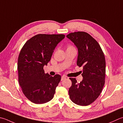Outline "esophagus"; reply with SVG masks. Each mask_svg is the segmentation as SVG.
<instances>
[{
	"mask_svg": "<svg viewBox=\"0 0 123 123\" xmlns=\"http://www.w3.org/2000/svg\"><path fill=\"white\" fill-rule=\"evenodd\" d=\"M66 77H65V76H62L61 77V80H64V79H66Z\"/></svg>",
	"mask_w": 123,
	"mask_h": 123,
	"instance_id": "obj_1",
	"label": "esophagus"
}]
</instances>
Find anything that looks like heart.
I'll use <instances>...</instances> for the list:
<instances>
[{
  "label": "heart",
  "instance_id": "heart-1",
  "mask_svg": "<svg viewBox=\"0 0 123 123\" xmlns=\"http://www.w3.org/2000/svg\"><path fill=\"white\" fill-rule=\"evenodd\" d=\"M74 49V48L72 45H67V50H69V49Z\"/></svg>",
  "mask_w": 123,
  "mask_h": 123
}]
</instances>
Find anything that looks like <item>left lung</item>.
<instances>
[{"label":"left lung","mask_w":123,"mask_h":123,"mask_svg":"<svg viewBox=\"0 0 123 123\" xmlns=\"http://www.w3.org/2000/svg\"><path fill=\"white\" fill-rule=\"evenodd\" d=\"M67 37L78 49L77 65L83 67V79L77 83L76 78H70L72 85L69 89L71 100L75 104L86 106L97 99L102 92L105 83V60L97 41L83 31L69 33Z\"/></svg>","instance_id":"left-lung-1"}]
</instances>
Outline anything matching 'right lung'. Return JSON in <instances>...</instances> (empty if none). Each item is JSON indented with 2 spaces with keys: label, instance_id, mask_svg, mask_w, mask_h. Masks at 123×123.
<instances>
[{
  "label": "right lung",
  "instance_id": "obj_1",
  "mask_svg": "<svg viewBox=\"0 0 123 123\" xmlns=\"http://www.w3.org/2000/svg\"><path fill=\"white\" fill-rule=\"evenodd\" d=\"M65 35L38 34L29 39L18 55V82L24 94L30 101L43 104L54 97L61 77L45 74L47 65L57 45Z\"/></svg>",
  "mask_w": 123,
  "mask_h": 123
}]
</instances>
